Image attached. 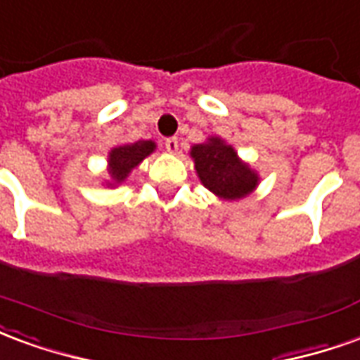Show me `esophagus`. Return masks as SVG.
<instances>
[{"instance_id":"obj_1","label":"esophagus","mask_w":360,"mask_h":360,"mask_svg":"<svg viewBox=\"0 0 360 360\" xmlns=\"http://www.w3.org/2000/svg\"><path fill=\"white\" fill-rule=\"evenodd\" d=\"M164 146H165V150H167V152H177V150H179V141H177V139H175V136H169V139H165L164 141Z\"/></svg>"}]
</instances>
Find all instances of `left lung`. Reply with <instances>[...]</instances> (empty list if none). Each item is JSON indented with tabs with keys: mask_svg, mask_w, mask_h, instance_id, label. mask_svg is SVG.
<instances>
[{
	"mask_svg": "<svg viewBox=\"0 0 360 360\" xmlns=\"http://www.w3.org/2000/svg\"><path fill=\"white\" fill-rule=\"evenodd\" d=\"M198 177L206 188L227 200L243 198L257 187L258 175L237 158L229 144L219 139H210L191 150Z\"/></svg>",
	"mask_w": 360,
	"mask_h": 360,
	"instance_id": "1",
	"label": "left lung"
}]
</instances>
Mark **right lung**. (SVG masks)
Here are the masks:
<instances>
[{"label":"right lung","mask_w":360,"mask_h":360,"mask_svg":"<svg viewBox=\"0 0 360 360\" xmlns=\"http://www.w3.org/2000/svg\"><path fill=\"white\" fill-rule=\"evenodd\" d=\"M156 148V144L152 141H136L131 144H123L110 152V175L111 179L121 181L125 179L131 173L133 167L141 164L144 158L148 156L152 150Z\"/></svg>","instance_id":"add662e5"}]
</instances>
